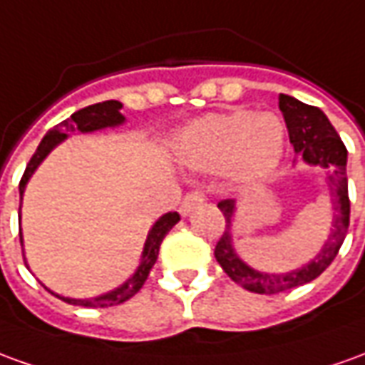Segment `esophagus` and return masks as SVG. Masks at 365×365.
<instances>
[{"label":"esophagus","mask_w":365,"mask_h":365,"mask_svg":"<svg viewBox=\"0 0 365 365\" xmlns=\"http://www.w3.org/2000/svg\"><path fill=\"white\" fill-rule=\"evenodd\" d=\"M201 203H203V193L201 191H190V193H185V197L180 203V213L187 215L190 211H193Z\"/></svg>","instance_id":"esophagus-1"}]
</instances>
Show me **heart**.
<instances>
[{
  "label": "heart",
  "instance_id": "b5f03b06",
  "mask_svg": "<svg viewBox=\"0 0 365 365\" xmlns=\"http://www.w3.org/2000/svg\"><path fill=\"white\" fill-rule=\"evenodd\" d=\"M182 158L195 170H233L239 178L269 174L282 156L284 128L274 114L235 110L207 114L178 140Z\"/></svg>",
  "mask_w": 365,
  "mask_h": 365
}]
</instances>
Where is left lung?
<instances>
[{
    "mask_svg": "<svg viewBox=\"0 0 365 365\" xmlns=\"http://www.w3.org/2000/svg\"><path fill=\"white\" fill-rule=\"evenodd\" d=\"M279 108L287 122L290 144L294 146V152L304 158L308 164L324 165L330 172L328 185L332 190L336 215H334L332 233L322 247V251L314 257V261L304 264L302 269L287 272V274H267V272H259L247 267L235 255L233 247H231V235H229L235 201H219L217 207L225 215V231L215 245V259L229 279L235 280L237 284H241L243 289L257 292V294L284 292V290L307 284L316 277H320L336 259V255L346 239V233H348V225H350V197H348V175H346L348 150L338 136V132L334 130L330 120L326 118V114L320 108L300 103L289 94H280Z\"/></svg>",
    "mask_w": 365,
    "mask_h": 365,
    "instance_id": "1",
    "label": "left lung"
}]
</instances>
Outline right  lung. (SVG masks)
Masks as SVG:
<instances>
[{
  "label": "right lung",
  "instance_id": "1",
  "mask_svg": "<svg viewBox=\"0 0 365 365\" xmlns=\"http://www.w3.org/2000/svg\"><path fill=\"white\" fill-rule=\"evenodd\" d=\"M122 104L118 101H106V103H98V104H91V106H85L81 110H76L71 118L63 120L57 126L47 132V136L41 140V144L35 150V154L29 160V164L25 168L23 172L21 182H19V200L23 197V190H25V183L27 180L31 178V174L35 172V168L43 162V158L49 154L53 148L57 146L61 140L67 138L68 132H93V130L98 128H106V126H116L124 122V116L120 114ZM19 211H21V203H19ZM180 221V213L175 211H170L165 213L162 217L158 219L156 225L152 227L150 235H148L146 247H144V255H142V262H140L138 271L132 274V279L122 284L120 289L112 290L108 294H103L98 298H88V300H78V298H63L58 297L61 300H65L68 304H76V307H86V308H108V307H116V304H122L126 302L128 298H132L136 292H138L144 282H146L148 274L152 271V267L156 264L158 253H160V245L164 241V237L168 235V231L172 229ZM19 243H23L21 239V231H19ZM25 261V257H23ZM57 297V294H55Z\"/></svg>",
  "mask_w": 365,
  "mask_h": 365
}]
</instances>
